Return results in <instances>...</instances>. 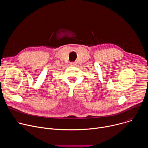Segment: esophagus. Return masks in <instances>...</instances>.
I'll return each mask as SVG.
<instances>
[{
  "instance_id": "obj_1",
  "label": "esophagus",
  "mask_w": 148,
  "mask_h": 148,
  "mask_svg": "<svg viewBox=\"0 0 148 148\" xmlns=\"http://www.w3.org/2000/svg\"><path fill=\"white\" fill-rule=\"evenodd\" d=\"M77 64V62H70V65L71 66H75Z\"/></svg>"
}]
</instances>
